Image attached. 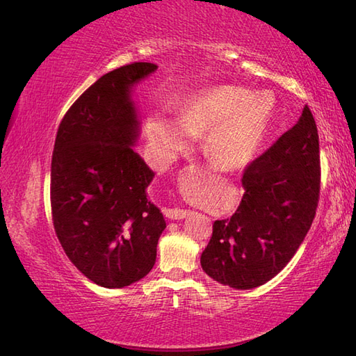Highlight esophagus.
<instances>
[{"instance_id":"1","label":"esophagus","mask_w":356,"mask_h":356,"mask_svg":"<svg viewBox=\"0 0 356 356\" xmlns=\"http://www.w3.org/2000/svg\"><path fill=\"white\" fill-rule=\"evenodd\" d=\"M191 210H183V209H169L165 210V216L169 219H184L187 216H191Z\"/></svg>"}]
</instances>
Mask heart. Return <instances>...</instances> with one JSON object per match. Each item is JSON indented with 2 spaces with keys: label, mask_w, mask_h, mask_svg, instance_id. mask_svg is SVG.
Returning a JSON list of instances; mask_svg holds the SVG:
<instances>
[{
  "label": "heart",
  "mask_w": 356,
  "mask_h": 356,
  "mask_svg": "<svg viewBox=\"0 0 356 356\" xmlns=\"http://www.w3.org/2000/svg\"><path fill=\"white\" fill-rule=\"evenodd\" d=\"M274 102L270 94L234 85L198 91L187 100L183 117L158 118L151 123V141L163 161H172L188 146L192 136H204V147L220 169L248 165L270 132Z\"/></svg>",
  "instance_id": "1"
}]
</instances>
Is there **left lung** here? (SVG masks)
Here are the masks:
<instances>
[{
  "mask_svg": "<svg viewBox=\"0 0 356 356\" xmlns=\"http://www.w3.org/2000/svg\"><path fill=\"white\" fill-rule=\"evenodd\" d=\"M318 152L317 124L305 106L298 122L243 170L238 210L213 224L201 254L209 277L234 289H252L288 265L317 210Z\"/></svg>",
  "mask_w": 356,
  "mask_h": 356,
  "instance_id": "obj_1",
  "label": "left lung"
}]
</instances>
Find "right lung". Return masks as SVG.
Instances as JSON below:
<instances>
[{
	"label": "right lung",
	"mask_w": 356,
	"mask_h": 356,
	"mask_svg": "<svg viewBox=\"0 0 356 356\" xmlns=\"http://www.w3.org/2000/svg\"><path fill=\"white\" fill-rule=\"evenodd\" d=\"M156 68L134 62L102 76L68 109L54 141V230L77 270L108 289L149 274L165 228L147 196L155 173L134 149L140 117L132 92Z\"/></svg>",
	"instance_id": "1"
}]
</instances>
